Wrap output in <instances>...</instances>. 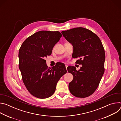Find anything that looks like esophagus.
Wrapping results in <instances>:
<instances>
[{"instance_id": "1", "label": "esophagus", "mask_w": 121, "mask_h": 121, "mask_svg": "<svg viewBox=\"0 0 121 121\" xmlns=\"http://www.w3.org/2000/svg\"><path fill=\"white\" fill-rule=\"evenodd\" d=\"M67 66H68V65H65V67H66V69H67Z\"/></svg>"}]
</instances>
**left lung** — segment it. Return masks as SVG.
Listing matches in <instances>:
<instances>
[{
	"mask_svg": "<svg viewBox=\"0 0 121 121\" xmlns=\"http://www.w3.org/2000/svg\"><path fill=\"white\" fill-rule=\"evenodd\" d=\"M63 36L73 46V58H79L76 63L82 65L78 71L68 66L73 76L68 87L71 93L78 98H86L97 89L104 72L105 54L102 43L96 34L82 27L62 31Z\"/></svg>",
	"mask_w": 121,
	"mask_h": 121,
	"instance_id": "8db88e82",
	"label": "left lung"
}]
</instances>
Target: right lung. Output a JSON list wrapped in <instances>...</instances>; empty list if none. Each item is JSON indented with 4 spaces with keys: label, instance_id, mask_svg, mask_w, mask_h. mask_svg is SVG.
<instances>
[{
    "label": "right lung",
    "instance_id": "right-lung-1",
    "mask_svg": "<svg viewBox=\"0 0 121 121\" xmlns=\"http://www.w3.org/2000/svg\"><path fill=\"white\" fill-rule=\"evenodd\" d=\"M62 36L58 31L41 30L27 38L20 48L19 67L23 82L29 92L36 98L52 95L58 80L67 72L63 63L48 68L44 59L51 55Z\"/></svg>",
    "mask_w": 121,
    "mask_h": 121
}]
</instances>
